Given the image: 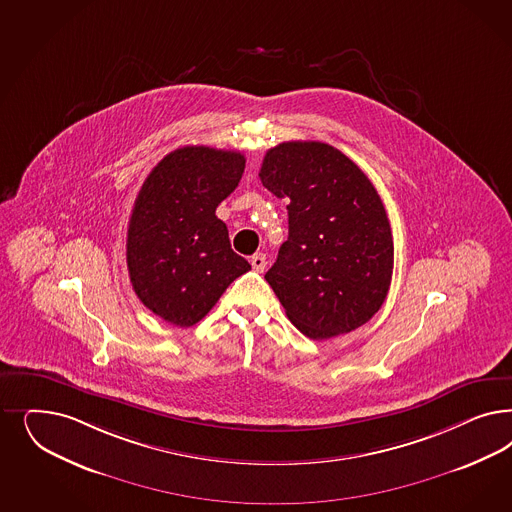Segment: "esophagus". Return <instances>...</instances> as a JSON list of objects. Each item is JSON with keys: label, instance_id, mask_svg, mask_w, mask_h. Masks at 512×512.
I'll return each instance as SVG.
<instances>
[{"label": "esophagus", "instance_id": "obj_1", "mask_svg": "<svg viewBox=\"0 0 512 512\" xmlns=\"http://www.w3.org/2000/svg\"><path fill=\"white\" fill-rule=\"evenodd\" d=\"M250 264H252V269H254V271H258V273H264L265 265H267L265 254H262V252L254 254V256L250 258Z\"/></svg>", "mask_w": 512, "mask_h": 512}]
</instances>
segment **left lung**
Instances as JSON below:
<instances>
[{
    "mask_svg": "<svg viewBox=\"0 0 512 512\" xmlns=\"http://www.w3.org/2000/svg\"><path fill=\"white\" fill-rule=\"evenodd\" d=\"M260 179L290 201L288 239L265 273L290 322L314 341L369 322L394 269L392 230L375 186L341 150L320 141L267 150Z\"/></svg>",
    "mask_w": 512,
    "mask_h": 512,
    "instance_id": "obj_1",
    "label": "left lung"
}]
</instances>
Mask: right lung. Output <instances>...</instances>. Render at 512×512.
Wrapping results in <instances>:
<instances>
[{
    "mask_svg": "<svg viewBox=\"0 0 512 512\" xmlns=\"http://www.w3.org/2000/svg\"><path fill=\"white\" fill-rule=\"evenodd\" d=\"M243 171L241 152L182 147L158 162L135 198L126 239L130 281L141 303L173 326H194L250 269L216 216Z\"/></svg>",
    "mask_w": 512,
    "mask_h": 512,
    "instance_id": "add662e5",
    "label": "right lung"
}]
</instances>
